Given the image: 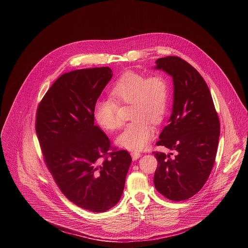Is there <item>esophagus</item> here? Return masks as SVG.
I'll use <instances>...</instances> for the list:
<instances>
[{
  "mask_svg": "<svg viewBox=\"0 0 248 248\" xmlns=\"http://www.w3.org/2000/svg\"><path fill=\"white\" fill-rule=\"evenodd\" d=\"M131 155H132V157H133V160H137V159H139L140 157V153H139V152H132L131 153Z\"/></svg>",
  "mask_w": 248,
  "mask_h": 248,
  "instance_id": "1",
  "label": "esophagus"
}]
</instances>
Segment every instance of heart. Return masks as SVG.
Returning <instances> with one entry per match:
<instances>
[{"mask_svg":"<svg viewBox=\"0 0 248 248\" xmlns=\"http://www.w3.org/2000/svg\"><path fill=\"white\" fill-rule=\"evenodd\" d=\"M114 100H98L93 109L97 123L108 131L120 128L122 122L117 115L118 104L131 105V119L117 138V143L128 150L145 148L154 136L153 124H159L168 109L170 84L160 74L146 77L136 72H126L110 91Z\"/></svg>","mask_w":248,"mask_h":248,"instance_id":"1","label":"heart"}]
</instances>
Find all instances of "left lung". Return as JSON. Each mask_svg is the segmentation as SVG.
Returning <instances> with one entry per match:
<instances>
[{
  "instance_id": "left-lung-1",
  "label": "left lung",
  "mask_w": 248,
  "mask_h": 248,
  "mask_svg": "<svg viewBox=\"0 0 248 248\" xmlns=\"http://www.w3.org/2000/svg\"><path fill=\"white\" fill-rule=\"evenodd\" d=\"M155 69L173 77L174 103L168 125L157 146L176 152L175 156L154 152L157 159L154 183L170 201H185L196 195L212 171L219 138V120L202 76L177 56L155 61Z\"/></svg>"
}]
</instances>
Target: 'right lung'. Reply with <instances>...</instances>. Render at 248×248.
<instances>
[{
  "label": "right lung",
  "mask_w": 248,
  "mask_h": 248,
  "mask_svg": "<svg viewBox=\"0 0 248 248\" xmlns=\"http://www.w3.org/2000/svg\"><path fill=\"white\" fill-rule=\"evenodd\" d=\"M112 76L108 67L62 74L41 100L35 130L45 163L69 201L106 212L120 200L132 157L94 125V105Z\"/></svg>",
  "instance_id": "right-lung-1"
}]
</instances>
